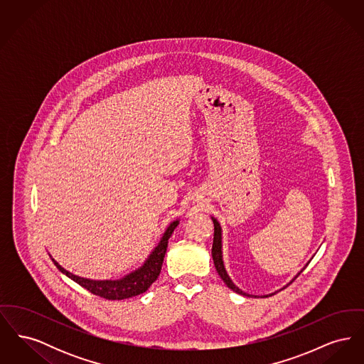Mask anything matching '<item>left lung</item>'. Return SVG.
Listing matches in <instances>:
<instances>
[{
	"instance_id": "8db88e82",
	"label": "left lung",
	"mask_w": 364,
	"mask_h": 364,
	"mask_svg": "<svg viewBox=\"0 0 364 364\" xmlns=\"http://www.w3.org/2000/svg\"><path fill=\"white\" fill-rule=\"evenodd\" d=\"M213 220V223H214V239H213V248H211V255H213V260H214V266H215V269H217V272H218V276L224 279V282H225L226 285H228V288H230L232 291H235L236 294H242V296H252V294H245V292H242V289H239L235 284H233V281L229 278L228 276V273H226L225 267H224V260H223V236H221V226L218 224V221L215 220V218H211ZM300 274V273H299ZM297 274V276H299ZM296 276V277H297ZM294 277V278H296ZM292 279L289 284H292L294 281ZM284 289V288H282ZM267 297V296H266Z\"/></svg>"
}]
</instances>
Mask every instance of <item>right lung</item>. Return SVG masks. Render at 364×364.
<instances>
[{
	"label": "right lung",
	"instance_id": "obj_1",
	"mask_svg": "<svg viewBox=\"0 0 364 364\" xmlns=\"http://www.w3.org/2000/svg\"><path fill=\"white\" fill-rule=\"evenodd\" d=\"M177 225H178V220H176L171 225L168 226V229L165 230L161 242H158V245L153 250V252L150 254L147 260L143 263V266L139 267L138 270L129 273L128 276H125L122 279L95 281V279L79 277V276L72 274L64 267H61L53 258L52 260L63 274H65L67 277H70L75 282H77L80 287L86 288L87 291L91 292V294H97V296L104 297L107 300H122V299L134 297V296H138V294L146 292L150 288V285L159 276L162 262H164L165 254H166V248H168V240L172 236V233H173V230Z\"/></svg>",
	"mask_w": 364,
	"mask_h": 364
}]
</instances>
